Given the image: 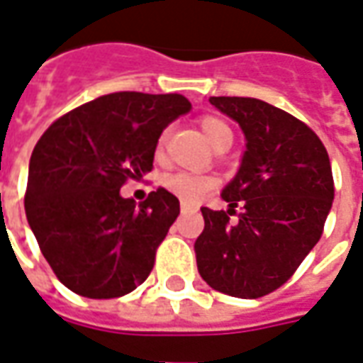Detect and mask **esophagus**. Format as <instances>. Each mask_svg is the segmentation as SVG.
<instances>
[{
	"instance_id": "obj_1",
	"label": "esophagus",
	"mask_w": 363,
	"mask_h": 363,
	"mask_svg": "<svg viewBox=\"0 0 363 363\" xmlns=\"http://www.w3.org/2000/svg\"><path fill=\"white\" fill-rule=\"evenodd\" d=\"M197 211V207H193V205H189V203H182V213L187 214V213H195Z\"/></svg>"
}]
</instances>
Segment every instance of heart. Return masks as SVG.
Returning a JSON list of instances; mask_svg holds the SVG:
<instances>
[{"label":"heart","instance_id":"b5f03b06","mask_svg":"<svg viewBox=\"0 0 363 363\" xmlns=\"http://www.w3.org/2000/svg\"><path fill=\"white\" fill-rule=\"evenodd\" d=\"M199 125L203 133L207 135V139L213 143V147H222L230 145L234 139V133L226 121L214 116H203L199 120ZM164 143H166V133L160 135V139L156 143V155H162ZM164 187L176 195L178 199L185 203H197L201 197H205L208 191H213L216 187V178L208 174H193V172H174L170 176L164 178Z\"/></svg>","mask_w":363,"mask_h":363}]
</instances>
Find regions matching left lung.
<instances>
[{
    "mask_svg": "<svg viewBox=\"0 0 363 363\" xmlns=\"http://www.w3.org/2000/svg\"><path fill=\"white\" fill-rule=\"evenodd\" d=\"M208 102L240 123L247 145L222 191L228 211L201 208L197 269L214 290L255 300L282 286L319 242L335 199L330 160L321 139L277 106L243 96Z\"/></svg>",
    "mask_w": 363,
    "mask_h": 363,
    "instance_id": "obj_1",
    "label": "left lung"
}]
</instances>
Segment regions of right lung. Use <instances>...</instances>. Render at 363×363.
<instances>
[{
  "mask_svg": "<svg viewBox=\"0 0 363 363\" xmlns=\"http://www.w3.org/2000/svg\"><path fill=\"white\" fill-rule=\"evenodd\" d=\"M189 110L182 94L112 92L57 118L36 143L26 220L71 292L110 300L147 280L179 201L160 187L137 205L120 189L152 170L160 133Z\"/></svg>",
  "mask_w": 363,
  "mask_h": 363,
  "instance_id": "1",
  "label": "right lung"
}]
</instances>
